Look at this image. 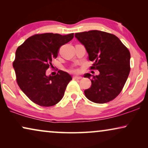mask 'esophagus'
Instances as JSON below:
<instances>
[{
	"instance_id": "esophagus-1",
	"label": "esophagus",
	"mask_w": 148,
	"mask_h": 148,
	"mask_svg": "<svg viewBox=\"0 0 148 148\" xmlns=\"http://www.w3.org/2000/svg\"><path fill=\"white\" fill-rule=\"evenodd\" d=\"M73 79H82V77L81 76H73Z\"/></svg>"
}]
</instances>
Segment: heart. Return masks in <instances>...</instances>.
I'll return each mask as SVG.
<instances>
[{
    "instance_id": "1",
    "label": "heart",
    "mask_w": 148,
    "mask_h": 148,
    "mask_svg": "<svg viewBox=\"0 0 148 148\" xmlns=\"http://www.w3.org/2000/svg\"><path fill=\"white\" fill-rule=\"evenodd\" d=\"M71 71H77V69H76L73 68V69H72Z\"/></svg>"
}]
</instances>
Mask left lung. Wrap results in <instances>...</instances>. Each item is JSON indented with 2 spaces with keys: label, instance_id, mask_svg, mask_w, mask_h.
I'll return each instance as SVG.
<instances>
[{
  "label": "left lung",
  "instance_id": "1",
  "mask_svg": "<svg viewBox=\"0 0 148 148\" xmlns=\"http://www.w3.org/2000/svg\"><path fill=\"white\" fill-rule=\"evenodd\" d=\"M75 37L84 46L89 60L94 61L91 69L100 72L84 77H92V86L84 91L86 98L98 104L112 100L123 90L130 72L129 50L116 36L107 32L91 30L76 33Z\"/></svg>",
  "mask_w": 148,
  "mask_h": 148
}]
</instances>
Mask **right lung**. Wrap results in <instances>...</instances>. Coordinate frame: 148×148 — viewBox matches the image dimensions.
Returning a JSON list of instances; mask_svg holds the SVG:
<instances>
[{"label":"right lung","instance_id":"add662e5","mask_svg":"<svg viewBox=\"0 0 148 148\" xmlns=\"http://www.w3.org/2000/svg\"><path fill=\"white\" fill-rule=\"evenodd\" d=\"M73 36V33L36 34L17 48L13 64L17 82L32 102L42 106H52L62 98L72 77L61 70L56 75H47L46 70L52 66V58L57 57L60 46Z\"/></svg>","mask_w":148,"mask_h":148}]
</instances>
